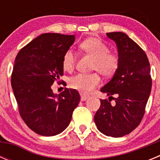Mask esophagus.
<instances>
[{"mask_svg": "<svg viewBox=\"0 0 160 160\" xmlns=\"http://www.w3.org/2000/svg\"><path fill=\"white\" fill-rule=\"evenodd\" d=\"M89 98L88 95H86V94H81V100L82 101H86Z\"/></svg>", "mask_w": 160, "mask_h": 160, "instance_id": "esophagus-1", "label": "esophagus"}]
</instances>
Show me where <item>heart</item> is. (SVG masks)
I'll return each instance as SVG.
<instances>
[{
	"label": "heart",
	"instance_id": "1",
	"mask_svg": "<svg viewBox=\"0 0 160 160\" xmlns=\"http://www.w3.org/2000/svg\"><path fill=\"white\" fill-rule=\"evenodd\" d=\"M79 48L85 54L93 58L91 70L99 72L106 78L112 77L118 70L120 64L119 56L117 53L109 50L107 44L95 38H87L81 42ZM76 56L72 49L65 52L62 57V68L70 72L75 65ZM100 83V77L98 73H77L69 80L71 88L84 94L98 87Z\"/></svg>",
	"mask_w": 160,
	"mask_h": 160
}]
</instances>
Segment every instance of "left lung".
I'll return each instance as SVG.
<instances>
[{"label": "left lung", "instance_id": "obj_1", "mask_svg": "<svg viewBox=\"0 0 160 160\" xmlns=\"http://www.w3.org/2000/svg\"><path fill=\"white\" fill-rule=\"evenodd\" d=\"M107 35L116 42L120 64L113 78L101 89L110 97L109 100H100L94 122L104 135L118 138L131 133L140 123L152 80L147 54L136 42L122 32ZM112 99L114 103L110 102Z\"/></svg>", "mask_w": 160, "mask_h": 160}]
</instances>
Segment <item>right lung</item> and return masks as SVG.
<instances>
[{"instance_id": "right-lung-1", "label": "right lung", "mask_w": 160, "mask_h": 160, "mask_svg": "<svg viewBox=\"0 0 160 160\" xmlns=\"http://www.w3.org/2000/svg\"><path fill=\"white\" fill-rule=\"evenodd\" d=\"M74 40V35L44 33L24 46L15 59L11 85L19 114L38 135L53 136L62 132L80 101L74 89L65 88L58 95L51 88L53 82H61L63 54Z\"/></svg>"}]
</instances>
